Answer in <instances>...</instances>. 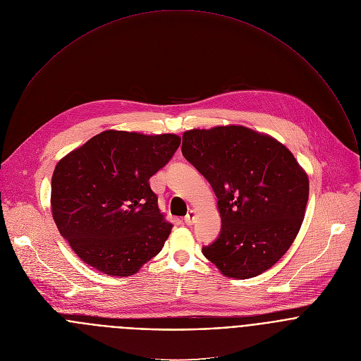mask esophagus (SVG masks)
<instances>
[{
  "label": "esophagus",
  "mask_w": 361,
  "mask_h": 361,
  "mask_svg": "<svg viewBox=\"0 0 361 361\" xmlns=\"http://www.w3.org/2000/svg\"><path fill=\"white\" fill-rule=\"evenodd\" d=\"M195 219H196V210H189L188 214L185 216V223H186L188 226H192L193 221H195Z\"/></svg>",
  "instance_id": "esophagus-1"
}]
</instances>
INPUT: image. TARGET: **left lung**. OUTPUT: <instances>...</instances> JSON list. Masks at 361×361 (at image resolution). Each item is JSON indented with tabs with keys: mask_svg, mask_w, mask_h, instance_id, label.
<instances>
[{
	"mask_svg": "<svg viewBox=\"0 0 361 361\" xmlns=\"http://www.w3.org/2000/svg\"><path fill=\"white\" fill-rule=\"evenodd\" d=\"M183 157L207 179L219 202V238L203 255L234 279L269 269L298 235L309 178L274 137L228 124L183 133Z\"/></svg>",
	"mask_w": 361,
	"mask_h": 361,
	"instance_id": "1",
	"label": "left lung"
}]
</instances>
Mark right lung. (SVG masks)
<instances>
[{"instance_id": "add662e5", "label": "right lung", "mask_w": 361, "mask_h": 361, "mask_svg": "<svg viewBox=\"0 0 361 361\" xmlns=\"http://www.w3.org/2000/svg\"><path fill=\"white\" fill-rule=\"evenodd\" d=\"M179 145L176 134L107 130L56 164L52 216L83 262L106 275L130 276L162 250L172 223L148 180Z\"/></svg>"}]
</instances>
